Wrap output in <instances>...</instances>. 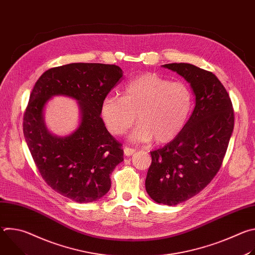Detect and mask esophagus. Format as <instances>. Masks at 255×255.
I'll use <instances>...</instances> for the list:
<instances>
[{
    "instance_id": "34e87169",
    "label": "esophagus",
    "mask_w": 255,
    "mask_h": 255,
    "mask_svg": "<svg viewBox=\"0 0 255 255\" xmlns=\"http://www.w3.org/2000/svg\"><path fill=\"white\" fill-rule=\"evenodd\" d=\"M133 153H135V149H133V148H130V147H124V154L126 155V156H130V155H132Z\"/></svg>"
}]
</instances>
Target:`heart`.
<instances>
[{"mask_svg": "<svg viewBox=\"0 0 255 255\" xmlns=\"http://www.w3.org/2000/svg\"><path fill=\"white\" fill-rule=\"evenodd\" d=\"M193 108L190 88L181 82H170L153 72H145L129 81L123 97L108 95L102 102L101 114L113 135L124 134L137 120L130 134L136 142L166 143L185 128Z\"/></svg>", "mask_w": 255, "mask_h": 255, "instance_id": "1", "label": "heart"}]
</instances>
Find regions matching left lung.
<instances>
[{"label":"left lung","instance_id":"1","mask_svg":"<svg viewBox=\"0 0 255 255\" xmlns=\"http://www.w3.org/2000/svg\"><path fill=\"white\" fill-rule=\"evenodd\" d=\"M190 83L196 106L185 128L162 148L151 151L145 179L149 197L174 206L205 189L219 171L234 128L231 99L211 71L190 63L162 65Z\"/></svg>","mask_w":255,"mask_h":255}]
</instances>
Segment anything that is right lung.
Masks as SVG:
<instances>
[{"instance_id": "obj_1", "label": "right lung", "mask_w": 255, "mask_h": 255, "mask_svg": "<svg viewBox=\"0 0 255 255\" xmlns=\"http://www.w3.org/2000/svg\"><path fill=\"white\" fill-rule=\"evenodd\" d=\"M123 76L115 64L69 63L46 70L36 82L23 118L28 148L45 183L78 203L101 199L111 188L110 174L123 161L122 144L107 130L101 106ZM53 95L79 101L81 123L65 137L47 130L43 111Z\"/></svg>"}]
</instances>
